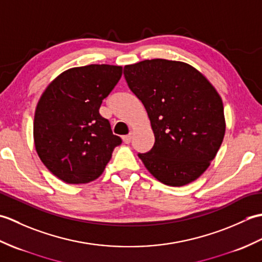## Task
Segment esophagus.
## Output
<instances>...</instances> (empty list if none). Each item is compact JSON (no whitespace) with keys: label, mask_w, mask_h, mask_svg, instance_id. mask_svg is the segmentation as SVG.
Returning a JSON list of instances; mask_svg holds the SVG:
<instances>
[{"label":"esophagus","mask_w":262,"mask_h":262,"mask_svg":"<svg viewBox=\"0 0 262 262\" xmlns=\"http://www.w3.org/2000/svg\"><path fill=\"white\" fill-rule=\"evenodd\" d=\"M122 141H124L125 144H129L130 141H132V134H128V135L122 136Z\"/></svg>","instance_id":"1"}]
</instances>
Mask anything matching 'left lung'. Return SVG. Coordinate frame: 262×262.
<instances>
[{
  "label": "left lung",
  "mask_w": 262,
  "mask_h": 262,
  "mask_svg": "<svg viewBox=\"0 0 262 262\" xmlns=\"http://www.w3.org/2000/svg\"><path fill=\"white\" fill-rule=\"evenodd\" d=\"M124 75L146 109L155 143L138 154L155 179L181 187L202 176L225 135L222 98L193 66L178 60L145 59L126 65Z\"/></svg>",
  "instance_id": "8db88e82"
}]
</instances>
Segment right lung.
I'll list each match as a JSON object with an SVG mask.
<instances>
[{"mask_svg": "<svg viewBox=\"0 0 262 262\" xmlns=\"http://www.w3.org/2000/svg\"><path fill=\"white\" fill-rule=\"evenodd\" d=\"M122 68L91 64L60 73L42 92L33 119V141L43 165L70 185L102 174L121 138L99 114Z\"/></svg>", "mask_w": 262, "mask_h": 262, "instance_id": "right-lung-1", "label": "right lung"}]
</instances>
